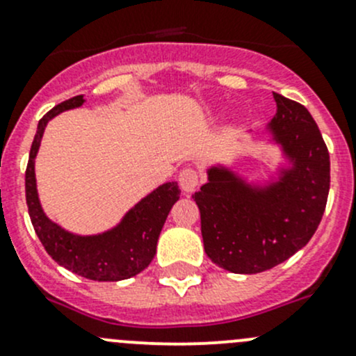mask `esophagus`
<instances>
[{
  "mask_svg": "<svg viewBox=\"0 0 356 356\" xmlns=\"http://www.w3.org/2000/svg\"><path fill=\"white\" fill-rule=\"evenodd\" d=\"M200 184V174L195 168H184L179 174V186L184 193H193Z\"/></svg>",
  "mask_w": 356,
  "mask_h": 356,
  "instance_id": "1",
  "label": "esophagus"
}]
</instances>
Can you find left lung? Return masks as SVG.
<instances>
[{
	"mask_svg": "<svg viewBox=\"0 0 356 356\" xmlns=\"http://www.w3.org/2000/svg\"><path fill=\"white\" fill-rule=\"evenodd\" d=\"M277 113L267 129L291 161L277 181L248 184L227 167L208 168L193 195L208 258L234 274L282 264L317 231L331 186V161L317 124L300 103L274 92Z\"/></svg>",
	"mask_w": 356,
	"mask_h": 356,
	"instance_id": "obj_1",
	"label": "left lung"
}]
</instances>
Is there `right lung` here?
Listing matches in <instances>:
<instances>
[{
  "label": "right lung",
  "mask_w": 356,
  "mask_h": 356,
  "mask_svg": "<svg viewBox=\"0 0 356 356\" xmlns=\"http://www.w3.org/2000/svg\"><path fill=\"white\" fill-rule=\"evenodd\" d=\"M84 102L82 95L74 96L56 105L39 120L25 170V200L35 234L56 264L91 281H124L138 275L152 264L156 253L158 236L167 220L168 211L179 200L181 189L177 182H165L158 186L155 191L149 193L124 215L120 224L102 234H72L49 220L39 203L34 158L38 155L48 122L55 115L77 108Z\"/></svg>",
  "instance_id": "right-lung-1"
}]
</instances>
